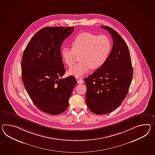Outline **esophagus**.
Returning a JSON list of instances; mask_svg holds the SVG:
<instances>
[{
	"label": "esophagus",
	"instance_id": "esophagus-1",
	"mask_svg": "<svg viewBox=\"0 0 155 155\" xmlns=\"http://www.w3.org/2000/svg\"><path fill=\"white\" fill-rule=\"evenodd\" d=\"M77 83L78 84H82V83H84V81L81 78H78L77 79Z\"/></svg>",
	"mask_w": 155,
	"mask_h": 155
}]
</instances>
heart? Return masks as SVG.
<instances>
[{
  "mask_svg": "<svg viewBox=\"0 0 155 155\" xmlns=\"http://www.w3.org/2000/svg\"><path fill=\"white\" fill-rule=\"evenodd\" d=\"M72 48L64 46L61 56L64 62L71 67L74 64L77 55L80 61L68 71L69 74L80 77L87 73L91 68L96 69L105 62L111 49L109 38L105 35L81 32L72 42Z\"/></svg>",
  "mask_w": 155,
  "mask_h": 155,
  "instance_id": "heart-1",
  "label": "heart"
}]
</instances>
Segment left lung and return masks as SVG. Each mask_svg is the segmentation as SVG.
Instances as JSON below:
<instances>
[{"label":"left lung","mask_w":155,"mask_h":155,"mask_svg":"<svg viewBox=\"0 0 155 155\" xmlns=\"http://www.w3.org/2000/svg\"><path fill=\"white\" fill-rule=\"evenodd\" d=\"M113 40V48L105 62L88 78L87 107L97 115L108 114L119 106L128 92L133 77V68L128 47L113 28L101 26Z\"/></svg>","instance_id":"left-lung-1"}]
</instances>
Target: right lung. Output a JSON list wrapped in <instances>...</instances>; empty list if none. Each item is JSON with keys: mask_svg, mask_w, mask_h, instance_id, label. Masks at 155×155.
Masks as SVG:
<instances>
[{"mask_svg": "<svg viewBox=\"0 0 155 155\" xmlns=\"http://www.w3.org/2000/svg\"><path fill=\"white\" fill-rule=\"evenodd\" d=\"M73 27H47L28 43L21 61L22 79L31 100L40 110L55 115L68 108L77 84L74 76L61 78L65 72L61 48Z\"/></svg>", "mask_w": 155, "mask_h": 155, "instance_id": "obj_1", "label": "right lung"}]
</instances>
